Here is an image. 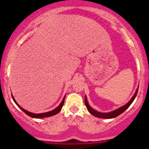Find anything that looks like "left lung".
<instances>
[{"label": "left lung", "instance_id": "obj_1", "mask_svg": "<svg viewBox=\"0 0 149 149\" xmlns=\"http://www.w3.org/2000/svg\"><path fill=\"white\" fill-rule=\"evenodd\" d=\"M138 90H139V88H137V90H136L134 96L132 97V99L130 100V102H129L128 103L126 104L125 105H124V106H123L122 107L119 108V109H116V110H115V111H112V112H109V113H102V112H97V111L94 110V109H92V108H91V107L88 105V102H87L86 97H85L86 107L87 109H88V112H89L91 115H93L94 116H95V117H97V118H104V119H110V118H116L117 116H118V115H120V114L123 113V112H125V111L127 109V107H128L131 104L132 102H133V100H134L135 98H136V95H137Z\"/></svg>", "mask_w": 149, "mask_h": 149}]
</instances>
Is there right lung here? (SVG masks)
<instances>
[{
  "instance_id": "1",
  "label": "right lung",
  "mask_w": 149,
  "mask_h": 149,
  "mask_svg": "<svg viewBox=\"0 0 149 149\" xmlns=\"http://www.w3.org/2000/svg\"><path fill=\"white\" fill-rule=\"evenodd\" d=\"M65 97H64L63 100L62 102L61 103V104H60L59 106L58 107L55 108V109H53V110L50 111V112H45V113H40V114H34V113H31V112H28V111L25 110L24 109H23V108H22V107H20V105H19V104L16 102V101L14 100V98H13V96H12V98H13V101H14V102L16 104V105H17V106L19 107L20 108V109H22V110L23 111V112H24V113H26V115H29V117H31V118H47V117L52 116V115H56V114H58V112H59L61 110V109H62L63 106L64 101H65Z\"/></svg>"
}]
</instances>
